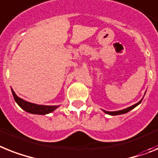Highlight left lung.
<instances>
[{"label":"left lung","mask_w":158,"mask_h":158,"mask_svg":"<svg viewBox=\"0 0 158 158\" xmlns=\"http://www.w3.org/2000/svg\"><path fill=\"white\" fill-rule=\"evenodd\" d=\"M143 99V98H142ZM142 99L140 100V102H138L137 103L134 104L133 106H129V107L126 108V109H123V110H118V111H106V110H103L105 112L106 114H110V115H118V114H125V113H127L128 111H130L131 110L134 109L135 106H137L141 102Z\"/></svg>","instance_id":"1"}]
</instances>
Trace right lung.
I'll list each match as a JSON object with an SVG mask.
<instances>
[{"instance_id": "add662e5", "label": "right lung", "mask_w": 158, "mask_h": 158, "mask_svg": "<svg viewBox=\"0 0 158 158\" xmlns=\"http://www.w3.org/2000/svg\"><path fill=\"white\" fill-rule=\"evenodd\" d=\"M12 94L14 98V100L16 102L18 106H20L22 109L26 110L27 112H29L31 114H46L48 113L52 112L56 108H58L59 106H44V105H38V104L31 103L29 102L25 101V100L22 99L19 97H18L16 94L14 93V91L13 90V89H11Z\"/></svg>"}]
</instances>
